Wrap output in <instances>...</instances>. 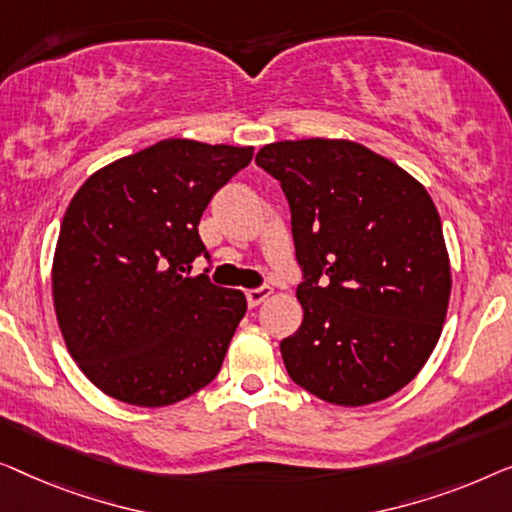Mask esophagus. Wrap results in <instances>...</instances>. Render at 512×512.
I'll return each instance as SVG.
<instances>
[{"mask_svg": "<svg viewBox=\"0 0 512 512\" xmlns=\"http://www.w3.org/2000/svg\"><path fill=\"white\" fill-rule=\"evenodd\" d=\"M269 294H271V287H255V290H248V292H246L248 306H250V308L259 306L266 297H269Z\"/></svg>", "mask_w": 512, "mask_h": 512, "instance_id": "34e87169", "label": "esophagus"}]
</instances>
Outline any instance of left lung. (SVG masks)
<instances>
[{"mask_svg": "<svg viewBox=\"0 0 512 512\" xmlns=\"http://www.w3.org/2000/svg\"><path fill=\"white\" fill-rule=\"evenodd\" d=\"M255 162L283 187L304 271V322L280 341L287 373L336 406L392 397L420 373L448 313L450 257L429 192L345 139L269 143Z\"/></svg>", "mask_w": 512, "mask_h": 512, "instance_id": "left-lung-1", "label": "left lung"}]
</instances>
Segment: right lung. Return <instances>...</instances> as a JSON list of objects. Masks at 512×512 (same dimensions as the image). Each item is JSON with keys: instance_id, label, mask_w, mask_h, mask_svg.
Segmentation results:
<instances>
[{"instance_id": "obj_1", "label": "right lung", "mask_w": 512, "mask_h": 512, "mask_svg": "<svg viewBox=\"0 0 512 512\" xmlns=\"http://www.w3.org/2000/svg\"><path fill=\"white\" fill-rule=\"evenodd\" d=\"M250 160L253 146L167 139L95 171L74 194L53 304L69 355L104 394L162 408L218 376L248 301L190 269L208 259L201 213Z\"/></svg>"}]
</instances>
